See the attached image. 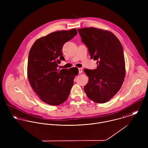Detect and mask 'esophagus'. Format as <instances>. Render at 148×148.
I'll list each match as a JSON object with an SVG mask.
<instances>
[{
  "label": "esophagus",
  "mask_w": 148,
  "mask_h": 148,
  "mask_svg": "<svg viewBox=\"0 0 148 148\" xmlns=\"http://www.w3.org/2000/svg\"><path fill=\"white\" fill-rule=\"evenodd\" d=\"M82 72H83V69H82V68H79V74L82 73Z\"/></svg>",
  "instance_id": "1"
}]
</instances>
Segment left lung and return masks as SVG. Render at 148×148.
I'll return each mask as SVG.
<instances>
[{"label": "left lung", "mask_w": 148, "mask_h": 148, "mask_svg": "<svg viewBox=\"0 0 148 148\" xmlns=\"http://www.w3.org/2000/svg\"><path fill=\"white\" fill-rule=\"evenodd\" d=\"M97 68L85 69L89 77L84 87L87 97L99 104L110 100L120 89L125 77V63L121 44L111 32L88 27L77 29Z\"/></svg>", "instance_id": "obj_1"}]
</instances>
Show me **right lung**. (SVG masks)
<instances>
[{"mask_svg": "<svg viewBox=\"0 0 148 148\" xmlns=\"http://www.w3.org/2000/svg\"><path fill=\"white\" fill-rule=\"evenodd\" d=\"M77 34L75 28L52 32L37 39L29 51L27 77L33 90L46 104L59 106L69 96L79 70L75 67L60 69L58 64L65 60L64 43Z\"/></svg>", "mask_w": 148, "mask_h": 148, "instance_id": "right-lung-1", "label": "right lung"}]
</instances>
